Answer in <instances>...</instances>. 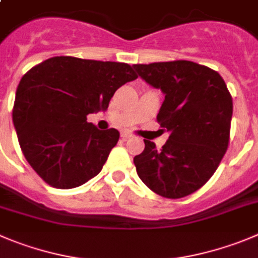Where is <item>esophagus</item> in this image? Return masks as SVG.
Instances as JSON below:
<instances>
[{
    "instance_id": "esophagus-1",
    "label": "esophagus",
    "mask_w": 258,
    "mask_h": 258,
    "mask_svg": "<svg viewBox=\"0 0 258 258\" xmlns=\"http://www.w3.org/2000/svg\"><path fill=\"white\" fill-rule=\"evenodd\" d=\"M121 137L123 139V140H127V139L132 137V134H130V132H127V131H123V132H121Z\"/></svg>"
}]
</instances>
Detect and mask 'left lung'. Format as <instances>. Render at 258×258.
<instances>
[{
  "label": "left lung",
  "instance_id": "8db88e82",
  "mask_svg": "<svg viewBox=\"0 0 258 258\" xmlns=\"http://www.w3.org/2000/svg\"><path fill=\"white\" fill-rule=\"evenodd\" d=\"M132 67L165 94L156 121L170 132L160 150L144 140L134 158L137 174L159 196H188L213 177L228 150L233 99L227 84L214 70L184 59Z\"/></svg>",
  "mask_w": 258,
  "mask_h": 258
}]
</instances>
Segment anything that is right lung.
<instances>
[{"label":"right lung","mask_w":258,"mask_h":258,"mask_svg":"<svg viewBox=\"0 0 258 258\" xmlns=\"http://www.w3.org/2000/svg\"><path fill=\"white\" fill-rule=\"evenodd\" d=\"M137 78L127 63L71 56L48 58L24 75L13 121L24 156L45 183L75 188L102 170L119 132L100 131L86 117L107 109L115 90Z\"/></svg>","instance_id":"add662e5"}]
</instances>
